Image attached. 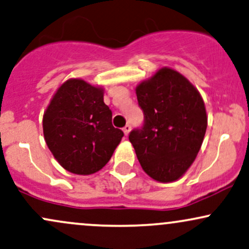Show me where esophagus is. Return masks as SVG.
Returning a JSON list of instances; mask_svg holds the SVG:
<instances>
[{"mask_svg":"<svg viewBox=\"0 0 249 249\" xmlns=\"http://www.w3.org/2000/svg\"><path fill=\"white\" fill-rule=\"evenodd\" d=\"M123 131H124V133H125V136H127L128 133H130V131H131V125H125L124 127H123Z\"/></svg>","mask_w":249,"mask_h":249,"instance_id":"obj_1","label":"esophagus"}]
</instances>
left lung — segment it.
Instances as JSON below:
<instances>
[{"mask_svg": "<svg viewBox=\"0 0 249 249\" xmlns=\"http://www.w3.org/2000/svg\"><path fill=\"white\" fill-rule=\"evenodd\" d=\"M144 125L130 132L142 170L160 182L176 181L196 159L207 128L205 103L186 77L161 68L136 88Z\"/></svg>", "mask_w": 249, "mask_h": 249, "instance_id": "left-lung-1", "label": "left lung"}]
</instances>
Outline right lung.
<instances>
[{
  "instance_id": "obj_1",
  "label": "right lung",
  "mask_w": 249,
  "mask_h": 249,
  "mask_svg": "<svg viewBox=\"0 0 249 249\" xmlns=\"http://www.w3.org/2000/svg\"><path fill=\"white\" fill-rule=\"evenodd\" d=\"M103 97V88L68 79L43 116L45 142L59 165L71 173L88 176L102 170L124 136L113 127L112 112Z\"/></svg>"
}]
</instances>
